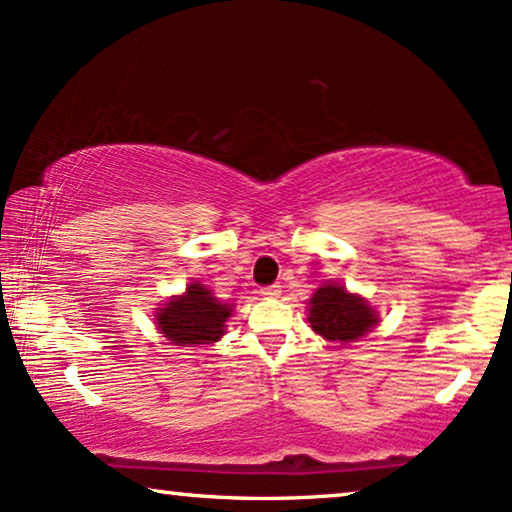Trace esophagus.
<instances>
[{"instance_id": "esophagus-1", "label": "esophagus", "mask_w": 512, "mask_h": 512, "mask_svg": "<svg viewBox=\"0 0 512 512\" xmlns=\"http://www.w3.org/2000/svg\"><path fill=\"white\" fill-rule=\"evenodd\" d=\"M279 293H282V286H279V284H270V286H263V289H261L263 298H279Z\"/></svg>"}]
</instances>
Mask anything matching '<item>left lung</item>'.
<instances>
[{
	"instance_id": "1",
	"label": "left lung",
	"mask_w": 512,
	"mask_h": 512,
	"mask_svg": "<svg viewBox=\"0 0 512 512\" xmlns=\"http://www.w3.org/2000/svg\"><path fill=\"white\" fill-rule=\"evenodd\" d=\"M310 321L321 338L333 342H354L377 326V312L366 298L349 293L345 286L328 282L310 298Z\"/></svg>"
}]
</instances>
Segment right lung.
<instances>
[{"instance_id": "1", "label": "right lung", "mask_w": 512, "mask_h": 512, "mask_svg": "<svg viewBox=\"0 0 512 512\" xmlns=\"http://www.w3.org/2000/svg\"><path fill=\"white\" fill-rule=\"evenodd\" d=\"M163 305L156 312L158 331L181 347L212 345L226 333L233 314V305L214 298L205 284H188L184 296H172Z\"/></svg>"}]
</instances>
